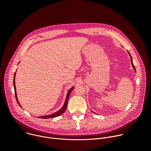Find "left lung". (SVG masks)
Listing matches in <instances>:
<instances>
[{
    "instance_id": "obj_1",
    "label": "left lung",
    "mask_w": 151,
    "mask_h": 151,
    "mask_svg": "<svg viewBox=\"0 0 151 151\" xmlns=\"http://www.w3.org/2000/svg\"><path fill=\"white\" fill-rule=\"evenodd\" d=\"M128 54H129V55H130V58H131V62H132V66L133 67V68H134V70L136 71V69H135V68H134V64H133V60H132V56H131V55L130 54V53L128 52Z\"/></svg>"
}]
</instances>
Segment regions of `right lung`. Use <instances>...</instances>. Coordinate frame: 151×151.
<instances>
[{
	"label": "right lung",
	"instance_id": "obj_1",
	"mask_svg": "<svg viewBox=\"0 0 151 151\" xmlns=\"http://www.w3.org/2000/svg\"><path fill=\"white\" fill-rule=\"evenodd\" d=\"M15 74H16V72H15L14 73V91H15V98H16V100L18 103V104L21 106V105L19 104V101L18 100V99H17V93H16V88H15ZM74 87H73L72 88H71L69 91H68V94H67V97H66V101H65V103H64L63 106L62 108L59 110L58 111L54 113L53 114H51V115H47V116H39V118H43V119H48V118H55V117H57V116H58L61 115H62L64 112H65L66 109V107H67V105H68V99H69V96L70 94V93L72 92V91L73 90Z\"/></svg>",
	"mask_w": 151,
	"mask_h": 151
}]
</instances>
